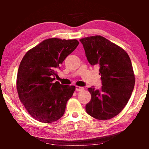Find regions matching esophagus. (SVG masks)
Segmentation results:
<instances>
[{"mask_svg": "<svg viewBox=\"0 0 149 149\" xmlns=\"http://www.w3.org/2000/svg\"><path fill=\"white\" fill-rule=\"evenodd\" d=\"M84 89V87H79V86H75V90L77 91H81Z\"/></svg>", "mask_w": 149, "mask_h": 149, "instance_id": "1", "label": "esophagus"}]
</instances>
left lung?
Masks as SVG:
<instances>
[{
    "label": "left lung",
    "mask_w": 149,
    "mask_h": 149,
    "mask_svg": "<svg viewBox=\"0 0 149 149\" xmlns=\"http://www.w3.org/2000/svg\"><path fill=\"white\" fill-rule=\"evenodd\" d=\"M91 65H99L102 87L88 88L91 100L85 106L95 119L109 120L117 116L130 100L135 85L132 62L124 50L100 35L79 40Z\"/></svg>",
    "instance_id": "1"
}]
</instances>
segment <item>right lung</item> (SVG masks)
Returning <instances> with one entry per match:
<instances>
[{
    "label": "right lung",
    "instance_id": "1",
    "mask_svg": "<svg viewBox=\"0 0 149 149\" xmlns=\"http://www.w3.org/2000/svg\"><path fill=\"white\" fill-rule=\"evenodd\" d=\"M78 45L75 39H46L29 50L20 63L16 84L19 98L39 122L51 123L64 115L75 87L53 81L56 69Z\"/></svg>",
    "mask_w": 149,
    "mask_h": 149
}]
</instances>
